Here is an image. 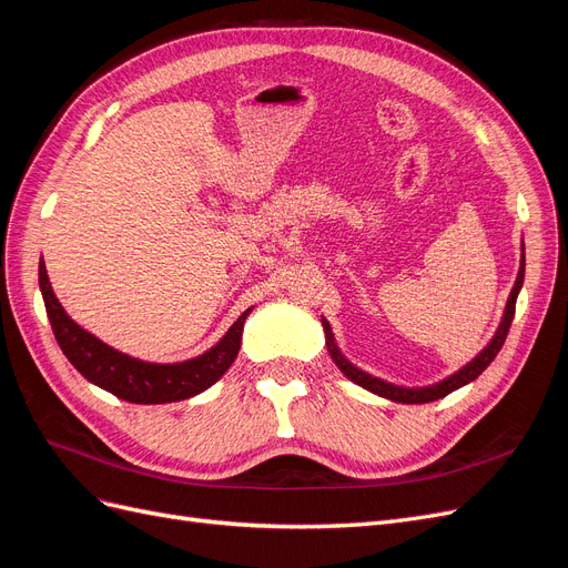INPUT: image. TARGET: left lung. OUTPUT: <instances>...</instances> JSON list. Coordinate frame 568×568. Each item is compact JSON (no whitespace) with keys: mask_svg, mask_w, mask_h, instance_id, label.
I'll list each match as a JSON object with an SVG mask.
<instances>
[{"mask_svg":"<svg viewBox=\"0 0 568 568\" xmlns=\"http://www.w3.org/2000/svg\"><path fill=\"white\" fill-rule=\"evenodd\" d=\"M524 265H526V263H524V257H521V267H519L517 282H514V288H511V294H509L507 311H505L500 329H497V334L493 336V341L488 343L486 351L478 353V357H474L467 367H462L457 374H453L450 379H445V382H440V384H436V386H428V388H400V386H393V384H386V382H382V379H376V376H369V374H365V372H359L357 367H353V365L348 363V359L338 353V348L334 346V336H332V329H329V322L322 320L324 334H326V346H329V353H332V357H334L336 367H338L343 374H346L351 382H355L357 386H363V388H367V390H372V393H376V395H384V398L395 400V403H434V400H438V398H445V395L457 390L459 386L474 382L476 376L493 363L495 355L500 353L503 343H505V338H507V334H509V326H511V320H514V311H517V296H519V288H521V284H524Z\"/></svg>","mask_w":568,"mask_h":568,"instance_id":"obj_1","label":"left lung"}]
</instances>
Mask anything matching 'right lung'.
I'll return each instance as SVG.
<instances>
[{"mask_svg":"<svg viewBox=\"0 0 568 568\" xmlns=\"http://www.w3.org/2000/svg\"><path fill=\"white\" fill-rule=\"evenodd\" d=\"M40 288L51 329H54L59 346L71 359V365L99 388L140 405L184 400L213 386L234 363L239 346H242L244 322L251 313L246 311L239 317L232 329L209 353L178 365H153L113 351L68 317L49 284L44 261L40 263Z\"/></svg>","mask_w":568,"mask_h":568,"instance_id":"obj_1","label":"right lung"}]
</instances>
